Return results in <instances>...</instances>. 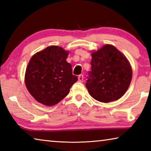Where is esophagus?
Returning <instances> with one entry per match:
<instances>
[{
    "label": "esophagus",
    "instance_id": "esophagus-1",
    "mask_svg": "<svg viewBox=\"0 0 151 151\" xmlns=\"http://www.w3.org/2000/svg\"><path fill=\"white\" fill-rule=\"evenodd\" d=\"M78 81L80 82H83V79H84V77H83V75H80L78 76Z\"/></svg>",
    "mask_w": 151,
    "mask_h": 151
}]
</instances>
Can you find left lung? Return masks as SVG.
Segmentation results:
<instances>
[{"label":"left lung","mask_w":151,"mask_h":151,"mask_svg":"<svg viewBox=\"0 0 151 151\" xmlns=\"http://www.w3.org/2000/svg\"><path fill=\"white\" fill-rule=\"evenodd\" d=\"M91 71L86 87L90 95L102 103H110L124 95L132 80V67L127 57L112 45L91 53Z\"/></svg>","instance_id":"1"}]
</instances>
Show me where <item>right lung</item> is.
<instances>
[{
  "label": "right lung",
  "instance_id": "right-lung-1",
  "mask_svg": "<svg viewBox=\"0 0 151 151\" xmlns=\"http://www.w3.org/2000/svg\"><path fill=\"white\" fill-rule=\"evenodd\" d=\"M69 51L52 45L32 56L24 75L25 85L39 103L47 106L59 103L78 81L66 60Z\"/></svg>",
  "mask_w": 151,
  "mask_h": 151
}]
</instances>
